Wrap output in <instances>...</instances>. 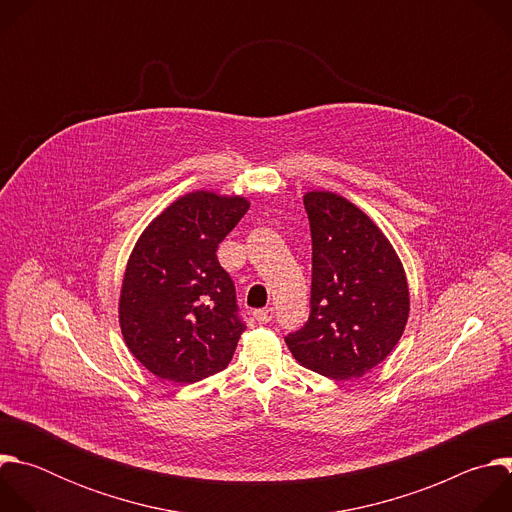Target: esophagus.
<instances>
[{"label":"esophagus","mask_w":512,"mask_h":512,"mask_svg":"<svg viewBox=\"0 0 512 512\" xmlns=\"http://www.w3.org/2000/svg\"><path fill=\"white\" fill-rule=\"evenodd\" d=\"M253 318H255L259 324H267V322H271V318H273V308L255 310V312H253Z\"/></svg>","instance_id":"1"}]
</instances>
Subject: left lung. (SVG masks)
Wrapping results in <instances>:
<instances>
[{
	"instance_id": "obj_1",
	"label": "left lung",
	"mask_w": 512,
	"mask_h": 512,
	"mask_svg": "<svg viewBox=\"0 0 512 512\" xmlns=\"http://www.w3.org/2000/svg\"><path fill=\"white\" fill-rule=\"evenodd\" d=\"M312 229V312L285 344L302 367L358 379L397 346L409 318L403 263L373 218L348 198L304 194Z\"/></svg>"
}]
</instances>
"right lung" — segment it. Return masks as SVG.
<instances>
[{"instance_id": "add662e5", "label": "right lung", "mask_w": 512, "mask_h": 512, "mask_svg": "<svg viewBox=\"0 0 512 512\" xmlns=\"http://www.w3.org/2000/svg\"><path fill=\"white\" fill-rule=\"evenodd\" d=\"M239 194L194 190L143 229L127 259L119 326L152 375L178 385L227 369L245 332L216 249L249 210Z\"/></svg>"}]
</instances>
